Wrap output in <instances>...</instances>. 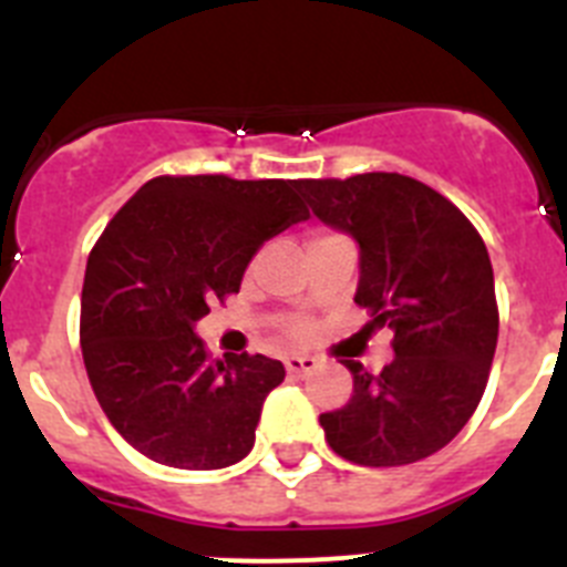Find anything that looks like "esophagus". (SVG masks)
I'll return each mask as SVG.
<instances>
[{"label":"esophagus","instance_id":"esophagus-1","mask_svg":"<svg viewBox=\"0 0 567 567\" xmlns=\"http://www.w3.org/2000/svg\"><path fill=\"white\" fill-rule=\"evenodd\" d=\"M285 367H288L290 375H308V372H313L316 367H319V359H316V355L296 353L285 359Z\"/></svg>","mask_w":567,"mask_h":567}]
</instances>
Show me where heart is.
<instances>
[{"instance_id": "1", "label": "heart", "mask_w": 567, "mask_h": 567, "mask_svg": "<svg viewBox=\"0 0 567 567\" xmlns=\"http://www.w3.org/2000/svg\"><path fill=\"white\" fill-rule=\"evenodd\" d=\"M305 333V328H299V330H296V336H302Z\"/></svg>"}]
</instances>
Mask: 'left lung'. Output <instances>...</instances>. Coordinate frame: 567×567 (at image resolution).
<instances>
[{
  "label": "left lung",
  "mask_w": 567,
  "mask_h": 567,
  "mask_svg": "<svg viewBox=\"0 0 567 567\" xmlns=\"http://www.w3.org/2000/svg\"><path fill=\"white\" fill-rule=\"evenodd\" d=\"M310 212L359 246L355 305L395 333V359L359 361L353 398L321 412L330 449L359 466H406L446 446L481 404L497 347L492 259L457 206L395 172L296 181Z\"/></svg>",
  "instance_id": "left-lung-1"
}]
</instances>
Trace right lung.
Returning <instances> with one entry per match:
<instances>
[{
    "mask_svg": "<svg viewBox=\"0 0 567 567\" xmlns=\"http://www.w3.org/2000/svg\"><path fill=\"white\" fill-rule=\"evenodd\" d=\"M302 220L296 181L166 175L104 228L86 259L81 353L101 410L141 455L208 472L251 452L282 361H212L195 324L237 293L265 239Z\"/></svg>",
    "mask_w": 567,
    "mask_h": 567,
    "instance_id": "right-lung-1",
    "label": "right lung"
}]
</instances>
